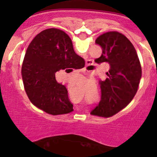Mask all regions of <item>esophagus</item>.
Masks as SVG:
<instances>
[{"label": "esophagus", "mask_w": 157, "mask_h": 157, "mask_svg": "<svg viewBox=\"0 0 157 157\" xmlns=\"http://www.w3.org/2000/svg\"><path fill=\"white\" fill-rule=\"evenodd\" d=\"M93 63H94V62H93V60H87V67H89V66H91V65H93Z\"/></svg>", "instance_id": "esophagus-1"}]
</instances>
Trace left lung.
<instances>
[{
	"label": "left lung",
	"instance_id": "obj_1",
	"mask_svg": "<svg viewBox=\"0 0 157 157\" xmlns=\"http://www.w3.org/2000/svg\"><path fill=\"white\" fill-rule=\"evenodd\" d=\"M95 43L102 48L97 63L110 66L107 78L100 80L101 98L91 111L93 115L111 117L130 102L137 91L142 68L136 50L125 35L117 32L102 34Z\"/></svg>",
	"mask_w": 157,
	"mask_h": 157
}]
</instances>
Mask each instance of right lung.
Returning a JSON list of instances; mask_svg holds the SVG:
<instances>
[{"mask_svg": "<svg viewBox=\"0 0 157 157\" xmlns=\"http://www.w3.org/2000/svg\"><path fill=\"white\" fill-rule=\"evenodd\" d=\"M85 61L75 52L71 40L57 29L41 32L27 48L22 65L25 91L32 103L52 115L73 111L66 86L57 82L55 73L83 68Z\"/></svg>", "mask_w": 157, "mask_h": 157, "instance_id": "add662e5", "label": "right lung"}]
</instances>
